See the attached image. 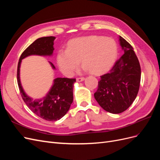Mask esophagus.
Returning <instances> with one entry per match:
<instances>
[{
    "instance_id": "obj_1",
    "label": "esophagus",
    "mask_w": 160,
    "mask_h": 160,
    "mask_svg": "<svg viewBox=\"0 0 160 160\" xmlns=\"http://www.w3.org/2000/svg\"><path fill=\"white\" fill-rule=\"evenodd\" d=\"M85 80L84 77H79V78H77L76 81L77 82H81V81H83Z\"/></svg>"
}]
</instances>
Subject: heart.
Segmentation results:
<instances>
[{"label":"heart","instance_id":"1","mask_svg":"<svg viewBox=\"0 0 160 160\" xmlns=\"http://www.w3.org/2000/svg\"><path fill=\"white\" fill-rule=\"evenodd\" d=\"M118 45L111 38L88 36L73 38L67 44V49L58 51L57 62L61 71L70 77L80 61L85 71L99 74L113 66L118 56Z\"/></svg>","mask_w":160,"mask_h":160}]
</instances>
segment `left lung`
I'll list each match as a JSON object with an SVG mask.
<instances>
[{
	"label": "left lung",
	"mask_w": 160,
	"mask_h": 160,
	"mask_svg": "<svg viewBox=\"0 0 160 160\" xmlns=\"http://www.w3.org/2000/svg\"><path fill=\"white\" fill-rule=\"evenodd\" d=\"M119 41L124 54L109 72L101 76L94 93L101 107L114 114L123 112L133 103L141 80V67L133 47L121 36Z\"/></svg>",
	"instance_id": "8db88e82"
}]
</instances>
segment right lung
Segmentation results:
<instances>
[{"label": "right lung", "instance_id": "1", "mask_svg": "<svg viewBox=\"0 0 160 160\" xmlns=\"http://www.w3.org/2000/svg\"><path fill=\"white\" fill-rule=\"evenodd\" d=\"M55 39V37L52 36L37 38L22 53L17 68L18 85L23 101L34 113L49 122L59 120L69 111L73 101L72 90L75 79L57 77L53 80L52 85L45 97L34 99L22 88L20 79V67L22 60L28 56H52ZM49 63L52 68L55 69L54 65L50 61Z\"/></svg>", "mask_w": 160, "mask_h": 160}]
</instances>
